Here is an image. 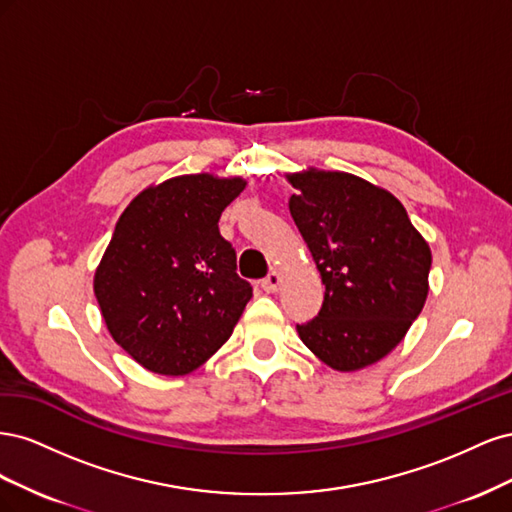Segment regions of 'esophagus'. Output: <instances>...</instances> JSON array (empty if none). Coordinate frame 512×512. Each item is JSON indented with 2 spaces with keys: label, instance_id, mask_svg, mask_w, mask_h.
<instances>
[{
  "label": "esophagus",
  "instance_id": "1",
  "mask_svg": "<svg viewBox=\"0 0 512 512\" xmlns=\"http://www.w3.org/2000/svg\"><path fill=\"white\" fill-rule=\"evenodd\" d=\"M280 284H282V273L280 271H271L265 280L260 282V286H262V290L265 292H277V288H280Z\"/></svg>",
  "mask_w": 512,
  "mask_h": 512
}]
</instances>
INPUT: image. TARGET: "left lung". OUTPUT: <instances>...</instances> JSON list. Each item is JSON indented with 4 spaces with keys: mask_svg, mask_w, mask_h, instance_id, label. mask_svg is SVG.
I'll list each match as a JSON object with an SVG mask.
<instances>
[{
    "mask_svg": "<svg viewBox=\"0 0 512 512\" xmlns=\"http://www.w3.org/2000/svg\"><path fill=\"white\" fill-rule=\"evenodd\" d=\"M286 179L290 215L324 284L318 316L297 324L301 342L337 371L374 365L427 301L429 243L380 185L314 166Z\"/></svg>",
    "mask_w": 512,
    "mask_h": 512,
    "instance_id": "left-lung-1",
    "label": "left lung"
}]
</instances>
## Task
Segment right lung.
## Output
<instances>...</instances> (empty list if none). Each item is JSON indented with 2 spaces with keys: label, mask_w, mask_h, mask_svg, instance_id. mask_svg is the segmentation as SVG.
I'll use <instances>...</instances> for the list:
<instances>
[{
  "label": "right lung",
  "mask_w": 512,
  "mask_h": 512,
  "mask_svg": "<svg viewBox=\"0 0 512 512\" xmlns=\"http://www.w3.org/2000/svg\"><path fill=\"white\" fill-rule=\"evenodd\" d=\"M245 185L211 173L170 177L121 213L94 292L108 333L153 374L185 376L209 361L252 299L218 228Z\"/></svg>",
  "instance_id": "obj_1"
}]
</instances>
